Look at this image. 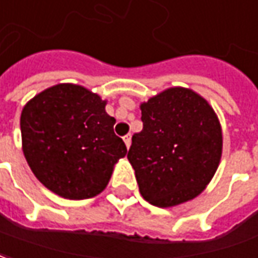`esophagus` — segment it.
<instances>
[{"label":"esophagus","mask_w":258,"mask_h":258,"mask_svg":"<svg viewBox=\"0 0 258 258\" xmlns=\"http://www.w3.org/2000/svg\"><path fill=\"white\" fill-rule=\"evenodd\" d=\"M123 142H125L126 147L129 149V147H131V143H132V136H131V135H126L125 138H123Z\"/></svg>","instance_id":"esophagus-1"}]
</instances>
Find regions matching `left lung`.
Masks as SVG:
<instances>
[{"label": "left lung", "instance_id": "left-lung-1", "mask_svg": "<svg viewBox=\"0 0 258 258\" xmlns=\"http://www.w3.org/2000/svg\"><path fill=\"white\" fill-rule=\"evenodd\" d=\"M140 109L143 129L132 136L127 153L140 195L161 208L193 200L211 182L222 155L215 111L186 87H169Z\"/></svg>", "mask_w": 258, "mask_h": 258}]
</instances>
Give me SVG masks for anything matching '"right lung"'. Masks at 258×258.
<instances>
[{
	"instance_id": "add662e5",
	"label": "right lung",
	"mask_w": 258,
	"mask_h": 258,
	"mask_svg": "<svg viewBox=\"0 0 258 258\" xmlns=\"http://www.w3.org/2000/svg\"><path fill=\"white\" fill-rule=\"evenodd\" d=\"M107 101L83 86L59 83L22 109V150L34 176L69 200L90 199L107 187L127 153L114 133Z\"/></svg>"
}]
</instances>
